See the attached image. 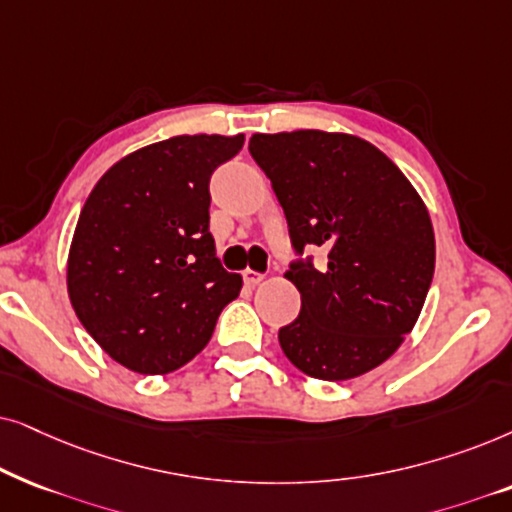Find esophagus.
<instances>
[{
    "mask_svg": "<svg viewBox=\"0 0 512 512\" xmlns=\"http://www.w3.org/2000/svg\"><path fill=\"white\" fill-rule=\"evenodd\" d=\"M262 278H264V274H260V271H252V269H245L243 271V281L248 283V285L262 283Z\"/></svg>",
    "mask_w": 512,
    "mask_h": 512,
    "instance_id": "1",
    "label": "esophagus"
}]
</instances>
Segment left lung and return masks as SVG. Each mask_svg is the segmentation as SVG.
Instances as JSON below:
<instances>
[{"label": "left lung", "instance_id": "left-lung-1", "mask_svg": "<svg viewBox=\"0 0 512 512\" xmlns=\"http://www.w3.org/2000/svg\"><path fill=\"white\" fill-rule=\"evenodd\" d=\"M250 154L271 180L297 260L285 276L302 311L278 330L297 370L360 377L391 358L417 323L435 271L424 201L370 142L344 133L252 135ZM328 255L316 265L303 250Z\"/></svg>", "mask_w": 512, "mask_h": 512}]
</instances>
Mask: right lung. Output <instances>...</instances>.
<instances>
[{
    "instance_id": "add662e5",
    "label": "right lung",
    "mask_w": 512,
    "mask_h": 512,
    "mask_svg": "<svg viewBox=\"0 0 512 512\" xmlns=\"http://www.w3.org/2000/svg\"><path fill=\"white\" fill-rule=\"evenodd\" d=\"M243 135H177L121 159L81 210L67 290L88 335L140 374L187 365L241 292L215 255L210 175Z\"/></svg>"
}]
</instances>
